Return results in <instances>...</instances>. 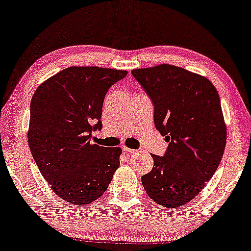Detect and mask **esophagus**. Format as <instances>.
<instances>
[{"instance_id": "34e87169", "label": "esophagus", "mask_w": 251, "mask_h": 251, "mask_svg": "<svg viewBox=\"0 0 251 251\" xmlns=\"http://www.w3.org/2000/svg\"><path fill=\"white\" fill-rule=\"evenodd\" d=\"M122 149H123V151H124V152H126V153H134V152H135L134 150L128 149V147H126V146H122Z\"/></svg>"}]
</instances>
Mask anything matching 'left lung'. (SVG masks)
Instances as JSON below:
<instances>
[{
  "label": "left lung",
  "instance_id": "1",
  "mask_svg": "<svg viewBox=\"0 0 251 251\" xmlns=\"http://www.w3.org/2000/svg\"><path fill=\"white\" fill-rule=\"evenodd\" d=\"M154 105V124L169 147L142 176L147 196L176 208L196 198L216 172L226 142L220 97L203 75L160 65L132 70Z\"/></svg>",
  "mask_w": 251,
  "mask_h": 251
}]
</instances>
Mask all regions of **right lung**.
<instances>
[{
  "label": "right lung",
  "mask_w": 251,
  "mask_h": 251,
  "mask_svg": "<svg viewBox=\"0 0 251 251\" xmlns=\"http://www.w3.org/2000/svg\"><path fill=\"white\" fill-rule=\"evenodd\" d=\"M126 70L69 67L40 85L30 105L27 143L42 176L70 204H88L105 193L119 166L121 147L91 144L101 129L107 91Z\"/></svg>",
  "instance_id": "1"
}]
</instances>
